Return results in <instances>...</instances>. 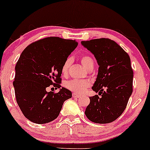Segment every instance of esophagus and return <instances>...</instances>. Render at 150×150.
<instances>
[{"label": "esophagus", "mask_w": 150, "mask_h": 150, "mask_svg": "<svg viewBox=\"0 0 150 150\" xmlns=\"http://www.w3.org/2000/svg\"><path fill=\"white\" fill-rule=\"evenodd\" d=\"M72 97L75 98H80V96L77 95V94H76V93H73L72 94Z\"/></svg>", "instance_id": "esophagus-1"}]
</instances>
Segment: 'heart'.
I'll return each instance as SVG.
<instances>
[{"label": "heart", "mask_w": 150, "mask_h": 150, "mask_svg": "<svg viewBox=\"0 0 150 150\" xmlns=\"http://www.w3.org/2000/svg\"><path fill=\"white\" fill-rule=\"evenodd\" d=\"M81 62L83 64V66L87 69H88L89 67L93 65V59L91 58V57H90L88 54L82 55L81 57ZM71 63V59L70 58L67 59L65 60V62H64L62 67V74L67 75L68 74L69 69ZM65 86H66L67 88H68L69 90L71 91L74 92L76 93L81 94L83 92H85L86 88L89 86V83L88 81L85 80L73 79L67 81L66 84H65Z\"/></svg>", "instance_id": "heart-1"}]
</instances>
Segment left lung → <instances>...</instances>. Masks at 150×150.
Instances as JSON below:
<instances>
[{
  "instance_id": "8db88e82",
  "label": "left lung",
  "mask_w": 150,
  "mask_h": 150,
  "mask_svg": "<svg viewBox=\"0 0 150 150\" xmlns=\"http://www.w3.org/2000/svg\"><path fill=\"white\" fill-rule=\"evenodd\" d=\"M81 45L97 60L98 73L92 89L101 95L90 97L85 115L96 123L113 122L125 110L132 93L130 58L120 45L108 38L82 41Z\"/></svg>"
}]
</instances>
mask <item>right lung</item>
I'll list each match as a JSON object with an SVG mask.
<instances>
[{"label":"right lung","mask_w":150,"mask_h":150,"mask_svg":"<svg viewBox=\"0 0 150 150\" xmlns=\"http://www.w3.org/2000/svg\"><path fill=\"white\" fill-rule=\"evenodd\" d=\"M77 46L76 40L49 37L30 44L22 52L13 86L16 101L31 122L44 124L55 120L64 102L71 98V92L64 87L58 93L46 89L52 85L61 88L62 65Z\"/></svg>","instance_id":"add662e5"}]
</instances>
